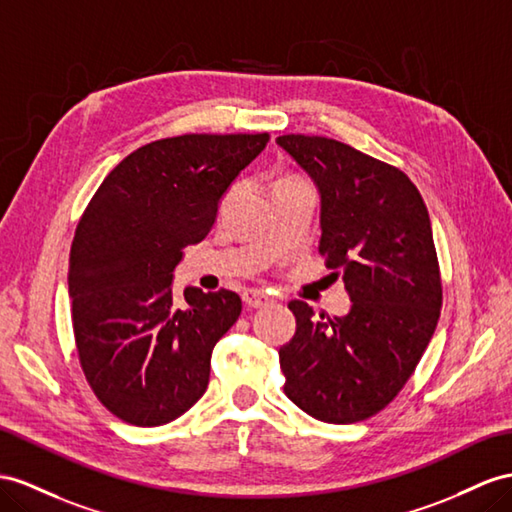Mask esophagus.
<instances>
[{"label":"esophagus","mask_w":512,"mask_h":512,"mask_svg":"<svg viewBox=\"0 0 512 512\" xmlns=\"http://www.w3.org/2000/svg\"><path fill=\"white\" fill-rule=\"evenodd\" d=\"M242 298H244V305L251 307V309H257L261 305H266L268 300H270V296L264 290H255V287H253V290H246L242 294Z\"/></svg>","instance_id":"esophagus-1"}]
</instances>
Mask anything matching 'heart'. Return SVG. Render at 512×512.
I'll return each instance as SVG.
<instances>
[{"mask_svg": "<svg viewBox=\"0 0 512 512\" xmlns=\"http://www.w3.org/2000/svg\"><path fill=\"white\" fill-rule=\"evenodd\" d=\"M300 177H294V175H285V177H281L277 183H287V181H298Z\"/></svg>", "mask_w": 512, "mask_h": 512, "instance_id": "heart-1", "label": "heart"}]
</instances>
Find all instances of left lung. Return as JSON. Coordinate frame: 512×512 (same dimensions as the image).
Instances as JSON below:
<instances>
[{
    "label": "left lung",
    "instance_id": "left-lung-1",
    "mask_svg": "<svg viewBox=\"0 0 512 512\" xmlns=\"http://www.w3.org/2000/svg\"><path fill=\"white\" fill-rule=\"evenodd\" d=\"M277 144L316 181L320 255L352 300L344 318L287 305L296 333L279 350L283 391L320 422H363L398 396L437 329L443 290L428 209L400 168L350 144L305 134Z\"/></svg>",
    "mask_w": 512,
    "mask_h": 512
}]
</instances>
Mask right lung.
I'll list each match as a JSON object with an SVG mask.
<instances>
[{
    "label": "right lung",
    "mask_w": 512,
    "mask_h": 512,
    "mask_svg": "<svg viewBox=\"0 0 512 512\" xmlns=\"http://www.w3.org/2000/svg\"><path fill=\"white\" fill-rule=\"evenodd\" d=\"M270 134H183L144 144L103 179L69 255L75 348L90 389L127 424L162 426L199 402L218 339L238 320L231 290L173 270L212 229L222 194Z\"/></svg>",
    "instance_id": "1"
}]
</instances>
